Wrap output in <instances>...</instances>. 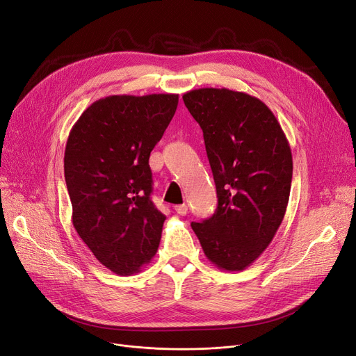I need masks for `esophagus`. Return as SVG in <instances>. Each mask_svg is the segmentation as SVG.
Wrapping results in <instances>:
<instances>
[{
    "instance_id": "34e87169",
    "label": "esophagus",
    "mask_w": 356,
    "mask_h": 356,
    "mask_svg": "<svg viewBox=\"0 0 356 356\" xmlns=\"http://www.w3.org/2000/svg\"><path fill=\"white\" fill-rule=\"evenodd\" d=\"M174 210H175L178 214L184 216V214H187V211H188V207L185 206V204H178V206H175V207H174Z\"/></svg>"
}]
</instances>
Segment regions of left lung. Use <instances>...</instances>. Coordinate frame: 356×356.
<instances>
[{"label": "left lung", "instance_id": "left-lung-1", "mask_svg": "<svg viewBox=\"0 0 356 356\" xmlns=\"http://www.w3.org/2000/svg\"><path fill=\"white\" fill-rule=\"evenodd\" d=\"M204 136L218 204L191 227L207 259L243 270L273 242L289 204L293 155L274 113L257 97L227 88L182 95Z\"/></svg>", "mask_w": 356, "mask_h": 356}]
</instances>
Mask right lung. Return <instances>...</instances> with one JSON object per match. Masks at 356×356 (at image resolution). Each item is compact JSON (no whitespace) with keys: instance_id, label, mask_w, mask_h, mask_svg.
<instances>
[{"instance_id":"right-lung-1","label":"right lung","mask_w":356,"mask_h":356,"mask_svg":"<svg viewBox=\"0 0 356 356\" xmlns=\"http://www.w3.org/2000/svg\"><path fill=\"white\" fill-rule=\"evenodd\" d=\"M177 106L178 94L110 95L83 111L67 136L74 227L117 275L139 273L158 250L165 216L150 200L149 156Z\"/></svg>"}]
</instances>
